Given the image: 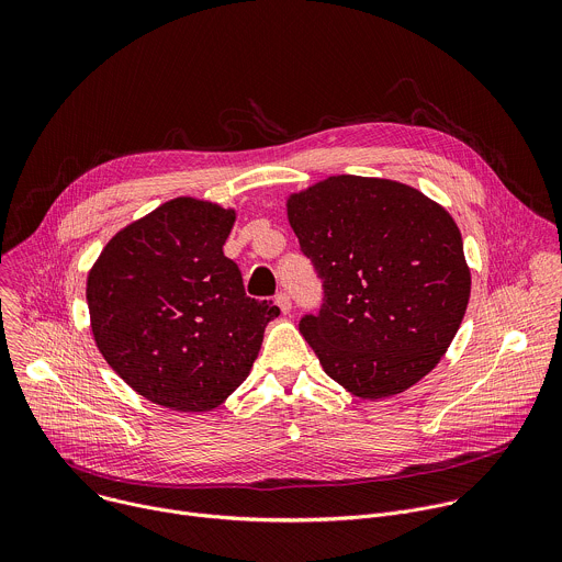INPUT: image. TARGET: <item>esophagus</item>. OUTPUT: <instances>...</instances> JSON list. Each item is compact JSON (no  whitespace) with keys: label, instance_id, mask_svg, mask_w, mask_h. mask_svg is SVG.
Instances as JSON below:
<instances>
[{"label":"esophagus","instance_id":"34e87169","mask_svg":"<svg viewBox=\"0 0 562 562\" xmlns=\"http://www.w3.org/2000/svg\"><path fill=\"white\" fill-rule=\"evenodd\" d=\"M276 304L280 306V311H282V313H289V311H291V297H289V293L280 291V293L276 295Z\"/></svg>","mask_w":562,"mask_h":562}]
</instances>
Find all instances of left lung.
Returning a JSON list of instances; mask_svg holds the SVG:
<instances>
[{"label": "left lung", "instance_id": "obj_1", "mask_svg": "<svg viewBox=\"0 0 562 562\" xmlns=\"http://www.w3.org/2000/svg\"><path fill=\"white\" fill-rule=\"evenodd\" d=\"M286 215L323 280V306L300 319V334L327 375L364 400L425 378L471 291L453 217L418 189L360 176L289 195Z\"/></svg>", "mask_w": 562, "mask_h": 562}]
</instances>
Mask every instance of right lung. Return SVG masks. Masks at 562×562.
<instances>
[{
	"instance_id": "1",
	"label": "right lung",
	"mask_w": 562,
	"mask_h": 562,
	"mask_svg": "<svg viewBox=\"0 0 562 562\" xmlns=\"http://www.w3.org/2000/svg\"><path fill=\"white\" fill-rule=\"evenodd\" d=\"M235 211L176 198L115 233L89 271L95 345L155 405L211 412L243 384L280 308L222 251Z\"/></svg>"
}]
</instances>
